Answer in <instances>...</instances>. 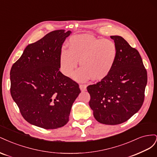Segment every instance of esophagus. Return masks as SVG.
<instances>
[{
    "instance_id": "esophagus-1",
    "label": "esophagus",
    "mask_w": 157,
    "mask_h": 157,
    "mask_svg": "<svg viewBox=\"0 0 157 157\" xmlns=\"http://www.w3.org/2000/svg\"><path fill=\"white\" fill-rule=\"evenodd\" d=\"M86 87H87V86L86 84H80L79 85V88L81 91H86Z\"/></svg>"
}]
</instances>
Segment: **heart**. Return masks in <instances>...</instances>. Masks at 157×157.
<instances>
[{"label": "heart", "instance_id": "1", "mask_svg": "<svg viewBox=\"0 0 157 157\" xmlns=\"http://www.w3.org/2000/svg\"><path fill=\"white\" fill-rule=\"evenodd\" d=\"M117 56V48L113 41L79 35L69 39L68 50H61L59 64L61 73L70 77L79 61L81 68L73 73L74 80L85 82L92 78L94 80H101L110 73Z\"/></svg>", "mask_w": 157, "mask_h": 157}]
</instances>
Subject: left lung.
<instances>
[{"instance_id": "obj_1", "label": "left lung", "mask_w": 157, "mask_h": 157, "mask_svg": "<svg viewBox=\"0 0 157 157\" xmlns=\"http://www.w3.org/2000/svg\"><path fill=\"white\" fill-rule=\"evenodd\" d=\"M111 39L117 48L115 64L106 77L87 90L96 121L116 125L128 121L143 105L147 75L138 51L121 36Z\"/></svg>"}]
</instances>
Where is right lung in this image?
Instances as JSON below:
<instances>
[{
  "instance_id": "1",
  "label": "right lung",
  "mask_w": 157,
  "mask_h": 157,
  "mask_svg": "<svg viewBox=\"0 0 157 157\" xmlns=\"http://www.w3.org/2000/svg\"><path fill=\"white\" fill-rule=\"evenodd\" d=\"M71 31H52L27 45L10 70L11 96L23 117L44 129L62 127L69 121L78 84L60 72L59 59Z\"/></svg>"
}]
</instances>
